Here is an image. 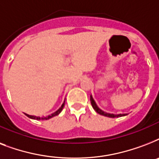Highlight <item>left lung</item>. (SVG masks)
I'll use <instances>...</instances> for the list:
<instances>
[{"label": "left lung", "mask_w": 159, "mask_h": 159, "mask_svg": "<svg viewBox=\"0 0 159 159\" xmlns=\"http://www.w3.org/2000/svg\"><path fill=\"white\" fill-rule=\"evenodd\" d=\"M90 100H91V103H92V107H93V109H94L95 111H97V113L100 114V115H102V116H106V117H110V118H116V117H121V116H125L128 115V114H117V115H115V114H111V113H107V112H105V111L101 110V109L97 106V103L95 102L94 99H93V97H92V95H91Z\"/></svg>", "instance_id": "8db88e82"}]
</instances>
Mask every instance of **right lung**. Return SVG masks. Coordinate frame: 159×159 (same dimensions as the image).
Listing matches in <instances>:
<instances>
[{"mask_svg":"<svg viewBox=\"0 0 159 159\" xmlns=\"http://www.w3.org/2000/svg\"><path fill=\"white\" fill-rule=\"evenodd\" d=\"M64 104H65V101L64 102L62 103V105L61 106V107H60L57 111H56L55 112H53V114H51V115H48V116H30V115H28V114H25V115L26 116H28L29 118H30V119H33V120H48V119H50L52 118V117H53V116H57L58 114L61 112V111H62V109H63V107H64Z\"/></svg>","mask_w":159,"mask_h":159,"instance_id":"1","label":"right lung"}]
</instances>
